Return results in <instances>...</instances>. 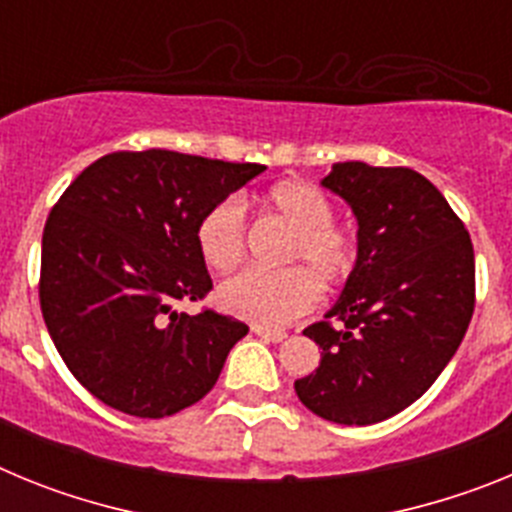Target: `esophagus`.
Returning a JSON list of instances; mask_svg holds the SVG:
<instances>
[{
    "label": "esophagus",
    "mask_w": 512,
    "mask_h": 512,
    "mask_svg": "<svg viewBox=\"0 0 512 512\" xmlns=\"http://www.w3.org/2000/svg\"><path fill=\"white\" fill-rule=\"evenodd\" d=\"M253 333H256V336L264 338V341H271V343H282L284 338H287V333H284V330L261 328V325H256V328H253Z\"/></svg>",
    "instance_id": "esophagus-1"
}]
</instances>
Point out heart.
I'll return each instance as SVG.
<instances>
[{
    "label": "heart",
    "mask_w": 512,
    "mask_h": 512,
    "mask_svg": "<svg viewBox=\"0 0 512 512\" xmlns=\"http://www.w3.org/2000/svg\"><path fill=\"white\" fill-rule=\"evenodd\" d=\"M266 210L292 225L279 261L282 271L248 269L220 284L217 300L230 315L264 328H279L318 305V287L333 289L356 264L354 238L333 223V205L307 182H282L264 197ZM194 241L202 261L215 271H230L246 256V220L241 205L223 200L200 217Z\"/></svg>",
    "instance_id": "b5f03b06"
}]
</instances>
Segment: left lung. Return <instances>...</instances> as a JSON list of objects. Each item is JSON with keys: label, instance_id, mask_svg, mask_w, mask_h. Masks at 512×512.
Listing matches in <instances>:
<instances>
[{"label": "left lung", "instance_id": "8db88e82", "mask_svg": "<svg viewBox=\"0 0 512 512\" xmlns=\"http://www.w3.org/2000/svg\"><path fill=\"white\" fill-rule=\"evenodd\" d=\"M323 187L354 210L359 256L328 320L305 328L323 351L295 392L320 418L372 425L413 405L456 354L474 312L472 238L405 166L343 161Z\"/></svg>", "mask_w": 512, "mask_h": 512}]
</instances>
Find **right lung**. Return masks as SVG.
I'll use <instances>...</instances> for the list:
<instances>
[{
	"label": "right lung",
	"instance_id": "add662e5",
	"mask_svg": "<svg viewBox=\"0 0 512 512\" xmlns=\"http://www.w3.org/2000/svg\"><path fill=\"white\" fill-rule=\"evenodd\" d=\"M261 164L115 151L76 176L45 220L40 310L69 372L104 405L164 418L215 387L241 320L176 302L212 289L194 230Z\"/></svg>",
	"mask_w": 512,
	"mask_h": 512
}]
</instances>
